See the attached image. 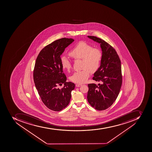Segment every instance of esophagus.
Segmentation results:
<instances>
[{"instance_id": "1", "label": "esophagus", "mask_w": 152, "mask_h": 152, "mask_svg": "<svg viewBox=\"0 0 152 152\" xmlns=\"http://www.w3.org/2000/svg\"><path fill=\"white\" fill-rule=\"evenodd\" d=\"M81 86V84H76V85H75V86H76V87H80V86Z\"/></svg>"}]
</instances>
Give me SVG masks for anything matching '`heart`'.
I'll use <instances>...</instances> for the list:
<instances>
[{
    "label": "heart",
    "mask_w": 152,
    "mask_h": 152,
    "mask_svg": "<svg viewBox=\"0 0 152 152\" xmlns=\"http://www.w3.org/2000/svg\"><path fill=\"white\" fill-rule=\"evenodd\" d=\"M75 60H82L83 70L75 72L70 77L71 81L77 83H83L89 77L90 72L94 73L98 70L102 59L101 51L97 48L84 41L77 43L68 53ZM61 64L64 69L69 71L72 64L65 56L61 58Z\"/></svg>",
    "instance_id": "1"
}]
</instances>
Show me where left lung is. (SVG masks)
<instances>
[{"instance_id": "8db88e82", "label": "left lung", "mask_w": 152, "mask_h": 152, "mask_svg": "<svg viewBox=\"0 0 152 152\" xmlns=\"http://www.w3.org/2000/svg\"><path fill=\"white\" fill-rule=\"evenodd\" d=\"M88 37L100 44L102 59L93 77L102 84H88L87 101L94 109L102 111L111 107L119 94L122 84L121 61L115 50L105 41L94 36Z\"/></svg>"}]
</instances>
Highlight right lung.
I'll return each instance as SVG.
<instances>
[{"label": "right lung", "instance_id": "add662e5", "mask_svg": "<svg viewBox=\"0 0 152 152\" xmlns=\"http://www.w3.org/2000/svg\"><path fill=\"white\" fill-rule=\"evenodd\" d=\"M74 41L65 37L54 41L41 50L35 62L33 78L36 89L45 105L54 111H60L67 107L75 87L74 83L66 82L60 57ZM63 83L64 86L59 89Z\"/></svg>", "mask_w": 152, "mask_h": 152}]
</instances>
